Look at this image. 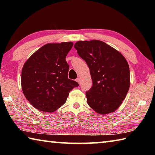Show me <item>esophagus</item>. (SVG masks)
I'll list each match as a JSON object with an SVG mask.
<instances>
[{"instance_id": "esophagus-1", "label": "esophagus", "mask_w": 155, "mask_h": 155, "mask_svg": "<svg viewBox=\"0 0 155 155\" xmlns=\"http://www.w3.org/2000/svg\"><path fill=\"white\" fill-rule=\"evenodd\" d=\"M76 81H77V82L78 83H81V79H80V78H77V80H76Z\"/></svg>"}]
</instances>
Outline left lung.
Returning <instances> with one entry per match:
<instances>
[{"label": "left lung", "mask_w": 155, "mask_h": 155, "mask_svg": "<svg viewBox=\"0 0 155 155\" xmlns=\"http://www.w3.org/2000/svg\"><path fill=\"white\" fill-rule=\"evenodd\" d=\"M74 48L90 68L93 85L85 94L89 106L101 115L114 112L130 87V70L125 57L100 40L78 41Z\"/></svg>", "instance_id": "obj_1"}]
</instances>
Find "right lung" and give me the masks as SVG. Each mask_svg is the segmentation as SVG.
Segmentation results:
<instances>
[{"mask_svg": "<svg viewBox=\"0 0 155 155\" xmlns=\"http://www.w3.org/2000/svg\"><path fill=\"white\" fill-rule=\"evenodd\" d=\"M72 46V41L46 44L25 63L22 90L35 109L48 113L56 111L65 103L70 91L79 85L68 78L69 65L65 58Z\"/></svg>", "mask_w": 155, "mask_h": 155, "instance_id": "right-lung-1", "label": "right lung"}]
</instances>
